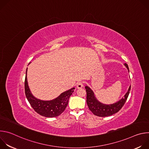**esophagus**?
Returning <instances> with one entry per match:
<instances>
[{"label": "esophagus", "instance_id": "esophagus-1", "mask_svg": "<svg viewBox=\"0 0 149 149\" xmlns=\"http://www.w3.org/2000/svg\"><path fill=\"white\" fill-rule=\"evenodd\" d=\"M82 87H83V82L82 81L78 82L77 83V88H81Z\"/></svg>", "mask_w": 149, "mask_h": 149}]
</instances>
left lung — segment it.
<instances>
[{"instance_id": "left-lung-1", "label": "left lung", "mask_w": 149, "mask_h": 149, "mask_svg": "<svg viewBox=\"0 0 149 149\" xmlns=\"http://www.w3.org/2000/svg\"><path fill=\"white\" fill-rule=\"evenodd\" d=\"M124 65L128 69L129 72V68L127 63H124ZM87 92V103L88 106L90 110L95 116L98 117H107L111 116L120 110L123 106L125 104L127 98L129 97L130 91L131 89V86H130L128 91L124 96V97L116 103L112 104H104L98 101L95 98L94 92L88 86H86Z\"/></svg>"}]
</instances>
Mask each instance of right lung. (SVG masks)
Segmentation results:
<instances>
[{"instance_id":"obj_1","label":"right lung","mask_w":149,"mask_h":149,"mask_svg":"<svg viewBox=\"0 0 149 149\" xmlns=\"http://www.w3.org/2000/svg\"><path fill=\"white\" fill-rule=\"evenodd\" d=\"M27 69L25 80V93L32 107L37 113L46 117H55L59 116L65 110L69 98L74 92L75 88L61 93L60 95L52 100L44 101L37 99L32 94L28 86Z\"/></svg>"}]
</instances>
